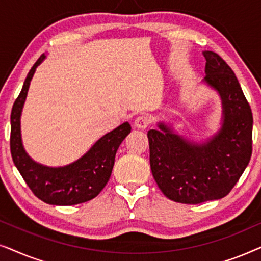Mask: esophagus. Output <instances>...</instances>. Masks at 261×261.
I'll list each match as a JSON object with an SVG mask.
<instances>
[{
    "label": "esophagus",
    "mask_w": 261,
    "mask_h": 261,
    "mask_svg": "<svg viewBox=\"0 0 261 261\" xmlns=\"http://www.w3.org/2000/svg\"><path fill=\"white\" fill-rule=\"evenodd\" d=\"M149 123H151V120H149V117L146 115L138 116L134 121V126L139 128V129H146V128L148 127Z\"/></svg>",
    "instance_id": "obj_1"
}]
</instances>
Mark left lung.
<instances>
[{
	"mask_svg": "<svg viewBox=\"0 0 261 261\" xmlns=\"http://www.w3.org/2000/svg\"><path fill=\"white\" fill-rule=\"evenodd\" d=\"M206 87L219 94L221 127L204 141L189 140L172 124L149 129V163L167 198L185 204L215 201L229 194L252 155V110L237 76L215 52L204 51Z\"/></svg>",
	"mask_w": 261,
	"mask_h": 261,
	"instance_id": "8db88e82",
	"label": "left lung"
}]
</instances>
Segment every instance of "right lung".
Wrapping results in <instances>:
<instances>
[{"label": "right lung", "instance_id": "1", "mask_svg": "<svg viewBox=\"0 0 261 261\" xmlns=\"http://www.w3.org/2000/svg\"><path fill=\"white\" fill-rule=\"evenodd\" d=\"M46 58L42 55L28 72L10 114V152L13 162L33 194L52 205H74L95 198L108 183L117 148L130 133V124L121 123L95 142L81 158L64 166L34 162L23 147L21 114L35 70Z\"/></svg>", "mask_w": 261, "mask_h": 261}]
</instances>
